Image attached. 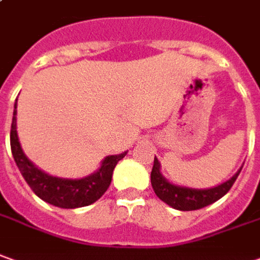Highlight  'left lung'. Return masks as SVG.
I'll return each instance as SVG.
<instances>
[{
  "mask_svg": "<svg viewBox=\"0 0 260 260\" xmlns=\"http://www.w3.org/2000/svg\"><path fill=\"white\" fill-rule=\"evenodd\" d=\"M241 171L242 168L231 179H228L223 183L216 185L213 188L195 189V188H186V186L171 183L160 172L159 160L155 156L152 172H151V183H152V188L156 197L167 205H169L171 208L178 209V211H197V209H201V208H205L208 205L216 202L223 195H226L228 190L232 188V185L235 183Z\"/></svg>",
  "mask_w": 260,
  "mask_h": 260,
  "instance_id": "8db88e82",
  "label": "left lung"
}]
</instances>
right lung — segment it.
<instances>
[{
  "instance_id": "obj_1",
  "label": "right lung",
  "mask_w": 260,
  "mask_h": 260,
  "mask_svg": "<svg viewBox=\"0 0 260 260\" xmlns=\"http://www.w3.org/2000/svg\"><path fill=\"white\" fill-rule=\"evenodd\" d=\"M17 102L14 105V115L11 123V151L14 160L26 183L34 193L48 204L62 208L75 209L93 204L100 199L111 185L112 172L116 164L126 155V151L118 155H109L102 160L98 171L81 179H65L45 174L37 168L21 148L17 134Z\"/></svg>"
}]
</instances>
